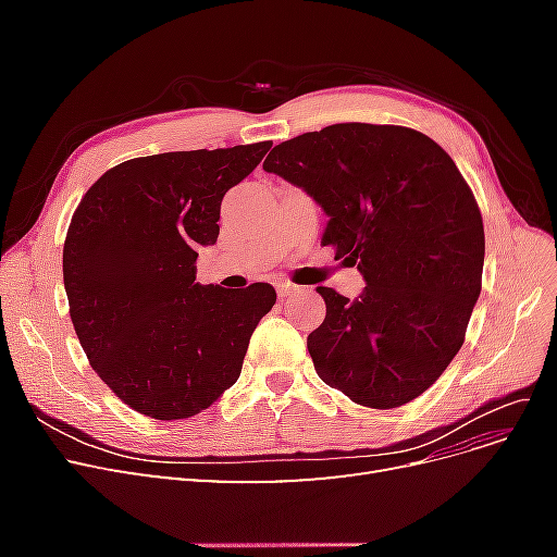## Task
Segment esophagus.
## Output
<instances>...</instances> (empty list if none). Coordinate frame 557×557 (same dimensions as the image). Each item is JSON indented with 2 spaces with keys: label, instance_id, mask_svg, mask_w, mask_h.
Segmentation results:
<instances>
[{
  "label": "esophagus",
  "instance_id": "obj_1",
  "mask_svg": "<svg viewBox=\"0 0 557 557\" xmlns=\"http://www.w3.org/2000/svg\"><path fill=\"white\" fill-rule=\"evenodd\" d=\"M297 290H299V288H297V285H293V283H285V281L276 283V295H278V299H288V297H293Z\"/></svg>",
  "mask_w": 557,
  "mask_h": 557
}]
</instances>
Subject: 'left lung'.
I'll return each mask as SVG.
<instances>
[{
    "mask_svg": "<svg viewBox=\"0 0 557 557\" xmlns=\"http://www.w3.org/2000/svg\"><path fill=\"white\" fill-rule=\"evenodd\" d=\"M262 170L323 209L320 246L367 283L352 301L318 288L315 374L362 407L423 395L458 356L481 295L483 221L450 156L409 127L342 123L274 146Z\"/></svg>",
    "mask_w": 557,
    "mask_h": 557,
    "instance_id": "8db88e82",
    "label": "left lung"
}]
</instances>
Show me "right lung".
<instances>
[{
  "label": "right lung",
  "instance_id": "obj_1",
  "mask_svg": "<svg viewBox=\"0 0 557 557\" xmlns=\"http://www.w3.org/2000/svg\"><path fill=\"white\" fill-rule=\"evenodd\" d=\"M269 148L134 158L83 195L62 252L72 323L99 379L134 411L190 418L237 383L276 290L195 283L197 250L215 244L225 193Z\"/></svg>",
  "mask_w": 557,
  "mask_h": 557
}]
</instances>
